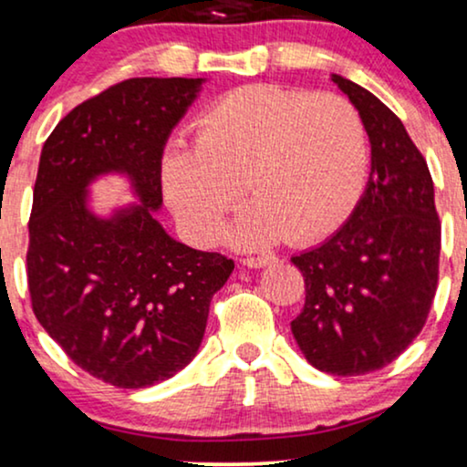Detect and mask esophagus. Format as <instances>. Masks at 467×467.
Returning a JSON list of instances; mask_svg holds the SVG:
<instances>
[{
    "instance_id": "1",
    "label": "esophagus",
    "mask_w": 467,
    "mask_h": 467,
    "mask_svg": "<svg viewBox=\"0 0 467 467\" xmlns=\"http://www.w3.org/2000/svg\"><path fill=\"white\" fill-rule=\"evenodd\" d=\"M273 260H275L273 255H257V257H244L243 264L249 268H264V266H268Z\"/></svg>"
}]
</instances>
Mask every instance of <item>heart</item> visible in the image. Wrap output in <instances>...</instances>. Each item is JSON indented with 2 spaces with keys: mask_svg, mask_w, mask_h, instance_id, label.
<instances>
[{
  "mask_svg": "<svg viewBox=\"0 0 467 467\" xmlns=\"http://www.w3.org/2000/svg\"><path fill=\"white\" fill-rule=\"evenodd\" d=\"M368 169L357 108L333 93L240 86L199 114L194 147L160 160L164 197L194 243L212 244L246 190L255 197L232 240L244 249L307 244L347 221Z\"/></svg>",
  "mask_w": 467,
  "mask_h": 467,
  "instance_id": "heart-1",
  "label": "heart"
}]
</instances>
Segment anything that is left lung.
<instances>
[{"mask_svg":"<svg viewBox=\"0 0 467 467\" xmlns=\"http://www.w3.org/2000/svg\"><path fill=\"white\" fill-rule=\"evenodd\" d=\"M370 138V177L353 214L329 240L292 257L305 307L292 333L322 372L357 377L392 364L427 322L440 273L441 224L427 160L402 120L342 75Z\"/></svg>","mask_w":467,"mask_h":467,"instance_id":"left-lung-1","label":"left lung"}]
</instances>
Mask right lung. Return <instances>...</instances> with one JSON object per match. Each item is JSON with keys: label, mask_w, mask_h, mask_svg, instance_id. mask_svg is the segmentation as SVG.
Segmentation results:
<instances>
[{"label": "right lung", "mask_w": 467, "mask_h": 467, "mask_svg": "<svg viewBox=\"0 0 467 467\" xmlns=\"http://www.w3.org/2000/svg\"><path fill=\"white\" fill-rule=\"evenodd\" d=\"M203 78H131L73 108L40 151L27 285L43 329L82 370L125 389L166 381L197 355L234 262L172 240L155 218L160 160ZM125 174L139 203L97 217L88 186Z\"/></svg>", "instance_id": "right-lung-1"}]
</instances>
